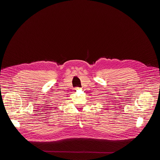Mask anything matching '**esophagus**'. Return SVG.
Here are the masks:
<instances>
[{
	"mask_svg": "<svg viewBox=\"0 0 160 160\" xmlns=\"http://www.w3.org/2000/svg\"><path fill=\"white\" fill-rule=\"evenodd\" d=\"M75 90H76L77 91H78V90H81V88H80V87H76V88H75Z\"/></svg>",
	"mask_w": 160,
	"mask_h": 160,
	"instance_id": "esophagus-1",
	"label": "esophagus"
}]
</instances>
